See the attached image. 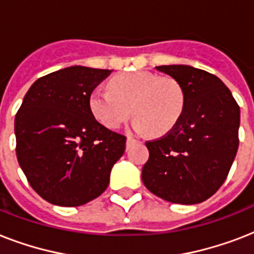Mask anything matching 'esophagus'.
Listing matches in <instances>:
<instances>
[{"mask_svg": "<svg viewBox=\"0 0 254 254\" xmlns=\"http://www.w3.org/2000/svg\"><path fill=\"white\" fill-rule=\"evenodd\" d=\"M133 142H135L134 137H133V135H127V146H130V145Z\"/></svg>", "mask_w": 254, "mask_h": 254, "instance_id": "1", "label": "esophagus"}]
</instances>
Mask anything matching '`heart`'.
<instances>
[{
  "instance_id": "b5f03b06",
  "label": "heart",
  "mask_w": 254,
  "mask_h": 254,
  "mask_svg": "<svg viewBox=\"0 0 254 254\" xmlns=\"http://www.w3.org/2000/svg\"><path fill=\"white\" fill-rule=\"evenodd\" d=\"M185 104V89L177 79L149 71L120 73L109 81V89L95 88L88 99L92 116L105 127L117 129L131 113L137 130L154 135L177 125Z\"/></svg>"
}]
</instances>
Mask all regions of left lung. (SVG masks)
I'll use <instances>...</instances> for the list:
<instances>
[{
  "mask_svg": "<svg viewBox=\"0 0 254 254\" xmlns=\"http://www.w3.org/2000/svg\"><path fill=\"white\" fill-rule=\"evenodd\" d=\"M155 68L181 83L186 104L171 130L146 141L143 185L171 203H201L220 189L235 161L240 107L224 83L207 71L183 64Z\"/></svg>",
  "mask_w": 254,
  "mask_h": 254,
  "instance_id": "1",
  "label": "left lung"
}]
</instances>
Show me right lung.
I'll use <instances>...</instances> for the list:
<instances>
[{
  "mask_svg": "<svg viewBox=\"0 0 254 254\" xmlns=\"http://www.w3.org/2000/svg\"><path fill=\"white\" fill-rule=\"evenodd\" d=\"M109 69L72 65L39 77L14 121L18 163L45 200L77 207L100 196L127 137L92 116L89 93Z\"/></svg>",
  "mask_w": 254,
  "mask_h": 254,
  "instance_id": "obj_1",
  "label": "right lung"
}]
</instances>
